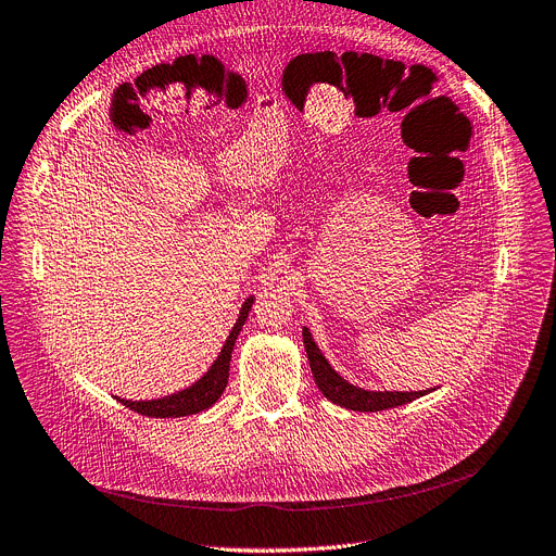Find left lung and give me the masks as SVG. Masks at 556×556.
Segmentation results:
<instances>
[{
    "label": "left lung",
    "instance_id": "1",
    "mask_svg": "<svg viewBox=\"0 0 556 556\" xmlns=\"http://www.w3.org/2000/svg\"><path fill=\"white\" fill-rule=\"evenodd\" d=\"M303 343H305V352H307V358H309V367H312L316 386L323 392V396L329 399L333 405H340L345 409H354V412H380V409H390V407L412 403V401L432 392V390L380 392V390L358 388V386H354V382L345 380L331 367V363L323 356L320 348L314 343V336L307 327H303Z\"/></svg>",
    "mask_w": 556,
    "mask_h": 556
}]
</instances>
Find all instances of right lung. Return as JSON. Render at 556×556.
<instances>
[{
	"label": "right lung",
	"instance_id": "right-lung-1",
	"mask_svg": "<svg viewBox=\"0 0 556 556\" xmlns=\"http://www.w3.org/2000/svg\"><path fill=\"white\" fill-rule=\"evenodd\" d=\"M253 305V295H249L247 301L240 307V314L236 318V325L231 327L225 345L220 350V354L216 356V361L211 363V367L195 380L191 382L189 388H182L174 394H166L160 399H149V401H134V399H122L115 396L124 407H129L138 414L151 416V418H180V416H191L198 412L208 409L213 403H218V399L223 396L227 380H229V365H231V352L236 348V338L242 331V325L249 318Z\"/></svg>",
	"mask_w": 556,
	"mask_h": 556
}]
</instances>
